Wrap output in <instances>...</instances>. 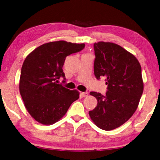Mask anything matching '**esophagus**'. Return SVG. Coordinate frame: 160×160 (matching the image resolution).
<instances>
[{
	"label": "esophagus",
	"mask_w": 160,
	"mask_h": 160,
	"mask_svg": "<svg viewBox=\"0 0 160 160\" xmlns=\"http://www.w3.org/2000/svg\"><path fill=\"white\" fill-rule=\"evenodd\" d=\"M81 94H82V96L83 97H87V96H88L89 94H88V92H82Z\"/></svg>",
	"instance_id": "esophagus-1"
}]
</instances>
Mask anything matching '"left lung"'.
Instances as JSON below:
<instances>
[{
	"label": "left lung",
	"mask_w": 160,
	"mask_h": 160,
	"mask_svg": "<svg viewBox=\"0 0 160 160\" xmlns=\"http://www.w3.org/2000/svg\"><path fill=\"white\" fill-rule=\"evenodd\" d=\"M94 72L97 79L104 77L105 95L90 92L98 101L89 111L94 124L109 131L124 124L136 111L143 92L141 67L132 53L120 45L100 42L94 44Z\"/></svg>",
	"instance_id": "obj_1"
}]
</instances>
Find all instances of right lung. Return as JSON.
Listing matches in <instances>:
<instances>
[{"instance_id":"right-lung-1","label":"right lung","mask_w":160,"mask_h":160,"mask_svg":"<svg viewBox=\"0 0 160 160\" xmlns=\"http://www.w3.org/2000/svg\"><path fill=\"white\" fill-rule=\"evenodd\" d=\"M85 46V43L52 42L40 45L26 57L21 68L19 91L27 110L38 122H57L79 99L78 90L58 84V80L62 77L66 82L62 66L66 57Z\"/></svg>"}]
</instances>
